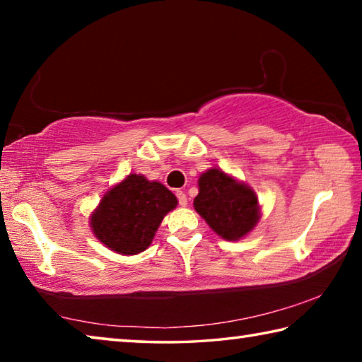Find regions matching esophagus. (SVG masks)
I'll list each match as a JSON object with an SVG mask.
<instances>
[{"label": "esophagus", "mask_w": 362, "mask_h": 362, "mask_svg": "<svg viewBox=\"0 0 362 362\" xmlns=\"http://www.w3.org/2000/svg\"><path fill=\"white\" fill-rule=\"evenodd\" d=\"M175 194H177V198H179V204L185 207L188 204V199H187L185 192H182V189H177Z\"/></svg>", "instance_id": "esophagus-1"}]
</instances>
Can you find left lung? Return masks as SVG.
Returning a JSON list of instances; mask_svg holds the SVG:
<instances>
[{
	"instance_id": "obj_1",
	"label": "left lung",
	"mask_w": 362,
	"mask_h": 362,
	"mask_svg": "<svg viewBox=\"0 0 362 362\" xmlns=\"http://www.w3.org/2000/svg\"><path fill=\"white\" fill-rule=\"evenodd\" d=\"M198 189L193 201L194 211L223 240H243L259 223L262 207L257 193L225 170L207 169L199 175Z\"/></svg>"
}]
</instances>
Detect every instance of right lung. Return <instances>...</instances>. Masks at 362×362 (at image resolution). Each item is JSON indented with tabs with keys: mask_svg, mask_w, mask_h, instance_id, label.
I'll use <instances>...</instances> for the list:
<instances>
[{
	"mask_svg": "<svg viewBox=\"0 0 362 362\" xmlns=\"http://www.w3.org/2000/svg\"><path fill=\"white\" fill-rule=\"evenodd\" d=\"M179 201L163 183L129 174L107 189L89 217L94 236L121 255H136L150 246L166 214Z\"/></svg>",
	"mask_w": 362,
	"mask_h": 362,
	"instance_id": "1",
	"label": "right lung"
}]
</instances>
